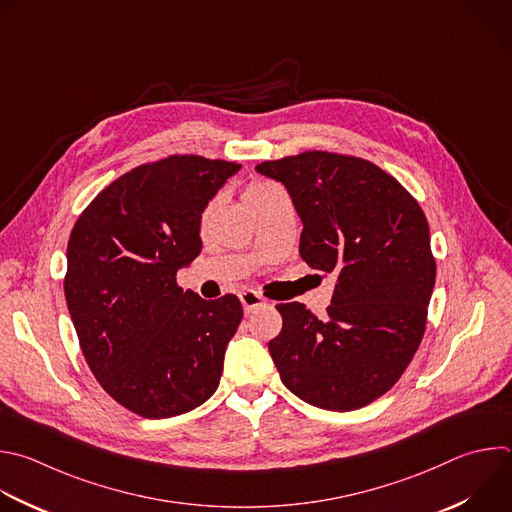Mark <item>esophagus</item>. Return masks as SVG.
<instances>
[{
	"instance_id": "1",
	"label": "esophagus",
	"mask_w": 512,
	"mask_h": 512,
	"mask_svg": "<svg viewBox=\"0 0 512 512\" xmlns=\"http://www.w3.org/2000/svg\"><path fill=\"white\" fill-rule=\"evenodd\" d=\"M239 299H241L243 309H245L247 313H251V311H255V309L267 305V299H265L263 295H259L257 291H243V293L239 295Z\"/></svg>"
}]
</instances>
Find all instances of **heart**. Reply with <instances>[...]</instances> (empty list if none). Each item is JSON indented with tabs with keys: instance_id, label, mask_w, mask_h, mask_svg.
Listing matches in <instances>:
<instances>
[{
	"instance_id": "b5f03b06",
	"label": "heart",
	"mask_w": 512,
	"mask_h": 512,
	"mask_svg": "<svg viewBox=\"0 0 512 512\" xmlns=\"http://www.w3.org/2000/svg\"><path fill=\"white\" fill-rule=\"evenodd\" d=\"M277 187L273 185V183H267V181H251L247 187H245V193H243V197H245V201L251 205L255 199H259V197H263V195H267V193H271V191H275Z\"/></svg>"
}]
</instances>
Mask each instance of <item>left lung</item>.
Masks as SVG:
<instances>
[{"mask_svg":"<svg viewBox=\"0 0 512 512\" xmlns=\"http://www.w3.org/2000/svg\"><path fill=\"white\" fill-rule=\"evenodd\" d=\"M257 173L285 185L303 231L301 259L335 273L325 317L279 303L269 342L281 382L303 402L350 412L384 396L412 362L436 281L418 201L370 160L309 150L265 160Z\"/></svg>","mask_w":512,"mask_h":512,"instance_id":"1","label":"left lung"}]
</instances>
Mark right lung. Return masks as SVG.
I'll return each mask as SVG.
<instances>
[{
    "label": "right lung",
    "mask_w": 512,
    "mask_h": 512,
    "mask_svg": "<svg viewBox=\"0 0 512 512\" xmlns=\"http://www.w3.org/2000/svg\"><path fill=\"white\" fill-rule=\"evenodd\" d=\"M241 164L173 154L110 183L78 217L64 293L82 354L110 398L158 420L219 388L239 297L203 299L177 273L201 253V217Z\"/></svg>",
    "instance_id": "add662e5"
}]
</instances>
